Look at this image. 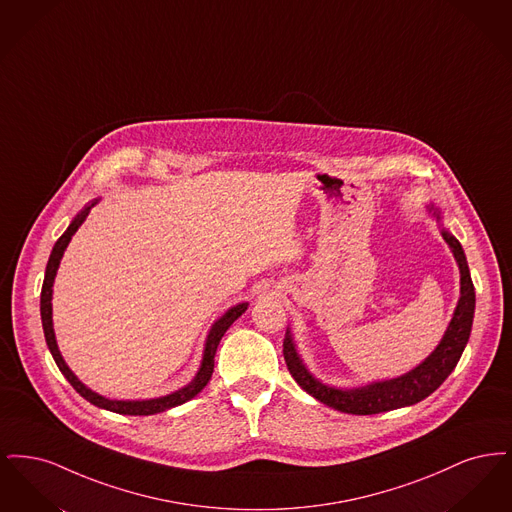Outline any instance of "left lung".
I'll return each instance as SVG.
<instances>
[{
	"label": "left lung",
	"mask_w": 512,
	"mask_h": 512,
	"mask_svg": "<svg viewBox=\"0 0 512 512\" xmlns=\"http://www.w3.org/2000/svg\"><path fill=\"white\" fill-rule=\"evenodd\" d=\"M441 234H443V240L453 249V255L461 268V299L455 309L453 320L443 340L439 341L436 351L422 365L416 366L401 378L388 380V382H376L361 390H336V388L324 386L307 372V368L297 357L290 332H286L284 359L293 380L303 390L313 395L320 403L347 414H378L409 407L438 390L463 355L466 341L470 338L474 307H476V293H474V284H472L468 263L464 257L463 245L459 244V240L447 230H443Z\"/></svg>",
	"instance_id": "1"
}]
</instances>
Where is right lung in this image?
<instances>
[{"label": "right lung", "mask_w": 512, "mask_h": 512, "mask_svg": "<svg viewBox=\"0 0 512 512\" xmlns=\"http://www.w3.org/2000/svg\"><path fill=\"white\" fill-rule=\"evenodd\" d=\"M98 201H94L92 205H96ZM90 205V207H92ZM90 207H86L76 219L71 222V226L65 230V234L55 242L53 245V251L49 255L48 267H46V276H44V284H42V295H40V315H42V326H44V336H46V343H48L49 351L53 355V361L55 365L59 366V370L63 372V376L69 380V384L73 386L74 390L78 391L86 401H90L92 405H96L99 409H105V411H113V413L119 414H130V416H147V414L163 413L167 409L172 407H178L190 399H194L195 395L199 391L203 390L207 386V382L211 380L213 376V368H215V353H217V347H219L220 338L224 336V332L232 326V322L238 317H242V313H245L247 309V303H240L236 307H232L224 317L219 318L209 336H207V343H205V353H203V363L201 368L197 372V376L194 378V382L182 390L174 391L167 397H159V399H149V401H113V399H105L98 393H94L92 390H88L73 372L69 370V366L65 365L59 349H57V343H55V334H53V324H51V286H53V280H55V274H57V268H59V261L63 257V251L65 247L71 242L74 232L78 230V226L84 222Z\"/></svg>", "instance_id": "add662e5"}]
</instances>
